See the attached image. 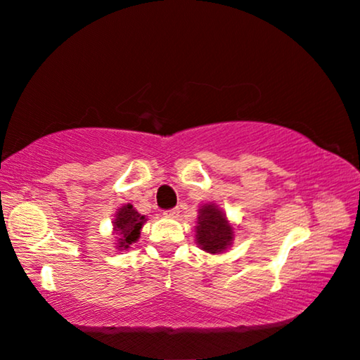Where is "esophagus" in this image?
Returning a JSON list of instances; mask_svg holds the SVG:
<instances>
[{
  "mask_svg": "<svg viewBox=\"0 0 360 360\" xmlns=\"http://www.w3.org/2000/svg\"><path fill=\"white\" fill-rule=\"evenodd\" d=\"M165 214H167L168 217H178V216H179V208L168 210V211H165Z\"/></svg>",
  "mask_w": 360,
  "mask_h": 360,
  "instance_id": "1",
  "label": "esophagus"
}]
</instances>
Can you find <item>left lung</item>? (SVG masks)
<instances>
[{"instance_id":"obj_1","label":"left lung","mask_w":360,"mask_h":360,"mask_svg":"<svg viewBox=\"0 0 360 360\" xmlns=\"http://www.w3.org/2000/svg\"><path fill=\"white\" fill-rule=\"evenodd\" d=\"M197 231L198 246L210 254H222L233 241V227L229 224L224 211L214 203L203 205L198 210Z\"/></svg>"}]
</instances>
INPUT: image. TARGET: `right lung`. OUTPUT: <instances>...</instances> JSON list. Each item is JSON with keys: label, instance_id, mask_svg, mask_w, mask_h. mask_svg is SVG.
<instances>
[{"label": "right lung", "instance_id": "1", "mask_svg": "<svg viewBox=\"0 0 360 360\" xmlns=\"http://www.w3.org/2000/svg\"><path fill=\"white\" fill-rule=\"evenodd\" d=\"M148 221L146 216L139 214V212L133 208V205H124L122 208H119L117 214H115L114 219V233L117 235V243L115 246L117 249H129L131 243H136L139 235H141V230L144 222Z\"/></svg>", "mask_w": 360, "mask_h": 360}]
</instances>
